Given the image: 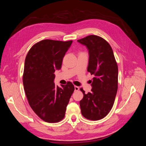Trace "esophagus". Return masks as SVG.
<instances>
[{
    "label": "esophagus",
    "mask_w": 146,
    "mask_h": 146,
    "mask_svg": "<svg viewBox=\"0 0 146 146\" xmlns=\"http://www.w3.org/2000/svg\"><path fill=\"white\" fill-rule=\"evenodd\" d=\"M74 88H75V91H78L79 89H80V88H79V87L77 86H75Z\"/></svg>",
    "instance_id": "obj_1"
}]
</instances>
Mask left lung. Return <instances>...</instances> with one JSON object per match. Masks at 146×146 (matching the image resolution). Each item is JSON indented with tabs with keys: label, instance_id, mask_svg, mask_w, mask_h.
Masks as SVG:
<instances>
[{
	"label": "left lung",
	"instance_id": "8db88e82",
	"mask_svg": "<svg viewBox=\"0 0 146 146\" xmlns=\"http://www.w3.org/2000/svg\"><path fill=\"white\" fill-rule=\"evenodd\" d=\"M86 46L89 52L88 72L94 75L90 92L80 91L83 98L80 101L82 114L91 121H98L111 110L117 91L118 68L111 47L97 35H89L77 40Z\"/></svg>",
	"mask_w": 146,
	"mask_h": 146
}]
</instances>
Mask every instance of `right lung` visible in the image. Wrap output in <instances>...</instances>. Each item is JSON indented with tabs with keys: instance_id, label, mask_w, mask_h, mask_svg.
<instances>
[{
	"instance_id": "1",
	"label": "right lung",
	"mask_w": 146,
	"mask_h": 146,
	"mask_svg": "<svg viewBox=\"0 0 146 146\" xmlns=\"http://www.w3.org/2000/svg\"><path fill=\"white\" fill-rule=\"evenodd\" d=\"M72 42L44 39L31 47L26 56L23 74L25 94L33 111L47 122H58L64 117L75 89L70 82L61 88L54 82L55 70L61 68Z\"/></svg>"
}]
</instances>
